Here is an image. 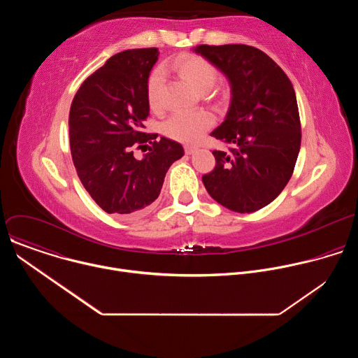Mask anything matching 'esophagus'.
<instances>
[{
    "label": "esophagus",
    "instance_id": "34e87169",
    "mask_svg": "<svg viewBox=\"0 0 358 358\" xmlns=\"http://www.w3.org/2000/svg\"><path fill=\"white\" fill-rule=\"evenodd\" d=\"M195 150H196V147L195 145H184V151H185V155H192V152H195Z\"/></svg>",
    "mask_w": 358,
    "mask_h": 358
}]
</instances>
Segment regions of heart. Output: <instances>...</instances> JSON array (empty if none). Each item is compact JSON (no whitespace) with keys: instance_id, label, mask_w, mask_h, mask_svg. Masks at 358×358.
Returning <instances> with one entry per match:
<instances>
[{"instance_id":"obj_1","label":"heart","mask_w":358,"mask_h":358,"mask_svg":"<svg viewBox=\"0 0 358 358\" xmlns=\"http://www.w3.org/2000/svg\"><path fill=\"white\" fill-rule=\"evenodd\" d=\"M173 69L178 76L199 92H207L214 87L218 79L217 68L206 58L195 54H182L173 62ZM163 83L162 71H155L147 82V101L151 110L163 109ZM214 124V116L208 110H195L187 113H176L163 124V133L181 143L198 141L203 133Z\"/></svg>"}]
</instances>
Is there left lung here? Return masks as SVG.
<instances>
[{
    "instance_id": "1",
    "label": "left lung",
    "mask_w": 358,
    "mask_h": 358,
    "mask_svg": "<svg viewBox=\"0 0 358 358\" xmlns=\"http://www.w3.org/2000/svg\"><path fill=\"white\" fill-rule=\"evenodd\" d=\"M194 50L228 78L232 94L225 120L211 133L231 148L213 151L215 169L202 182L222 207L255 213L283 191L294 170L301 127L293 85L255 46L199 45Z\"/></svg>"
}]
</instances>
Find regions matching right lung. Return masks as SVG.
<instances>
[{"label": "right lung", "instance_id": "1", "mask_svg": "<svg viewBox=\"0 0 358 358\" xmlns=\"http://www.w3.org/2000/svg\"><path fill=\"white\" fill-rule=\"evenodd\" d=\"M159 54L157 48H143L113 55L72 100V160L85 189L108 214L144 211L160 195L170 166L184 156L180 143L143 130L150 112L147 82ZM147 146L137 161L132 150Z\"/></svg>", "mask_w": 358, "mask_h": 358}]
</instances>
